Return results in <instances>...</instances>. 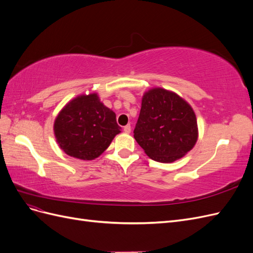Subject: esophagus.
<instances>
[{"mask_svg": "<svg viewBox=\"0 0 253 253\" xmlns=\"http://www.w3.org/2000/svg\"><path fill=\"white\" fill-rule=\"evenodd\" d=\"M124 131L126 132V133H131V126L129 125H126L125 127H124Z\"/></svg>", "mask_w": 253, "mask_h": 253, "instance_id": "1", "label": "esophagus"}]
</instances>
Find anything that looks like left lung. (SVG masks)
<instances>
[{"label":"left lung","mask_w":253,"mask_h":253,"mask_svg":"<svg viewBox=\"0 0 253 253\" xmlns=\"http://www.w3.org/2000/svg\"><path fill=\"white\" fill-rule=\"evenodd\" d=\"M197 137L195 113L186 100L162 87L145 91L134 138L150 158L173 163L192 150Z\"/></svg>","instance_id":"obj_1"}]
</instances>
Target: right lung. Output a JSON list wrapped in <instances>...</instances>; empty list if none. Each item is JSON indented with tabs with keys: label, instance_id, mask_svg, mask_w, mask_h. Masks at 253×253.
I'll list each match as a JSON object with an SVG mask.
<instances>
[{
	"label": "right lung",
	"instance_id": "1",
	"mask_svg": "<svg viewBox=\"0 0 253 253\" xmlns=\"http://www.w3.org/2000/svg\"><path fill=\"white\" fill-rule=\"evenodd\" d=\"M116 114L98 95H80L61 110L53 124L57 142L67 155L93 160L109 148L120 133Z\"/></svg>",
	"mask_w": 253,
	"mask_h": 253
}]
</instances>
